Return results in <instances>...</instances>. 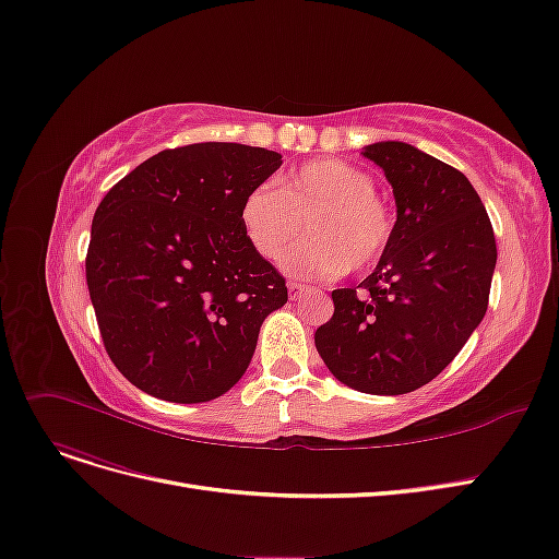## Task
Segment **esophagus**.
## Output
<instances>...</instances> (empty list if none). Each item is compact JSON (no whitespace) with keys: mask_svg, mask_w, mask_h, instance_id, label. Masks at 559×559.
Wrapping results in <instances>:
<instances>
[{"mask_svg":"<svg viewBox=\"0 0 559 559\" xmlns=\"http://www.w3.org/2000/svg\"><path fill=\"white\" fill-rule=\"evenodd\" d=\"M305 292H307V286H305V284L288 282V296H292V300H298Z\"/></svg>","mask_w":559,"mask_h":559,"instance_id":"34e87169","label":"esophagus"}]
</instances>
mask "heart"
Returning a JSON list of instances; mask_svg holds the SVG:
<instances>
[{
	"mask_svg": "<svg viewBox=\"0 0 559 559\" xmlns=\"http://www.w3.org/2000/svg\"><path fill=\"white\" fill-rule=\"evenodd\" d=\"M245 236L267 261H280L307 226V238L286 259L298 277L335 280L370 271L393 238L389 205L370 173L340 159H317L286 173L277 187L257 185L240 205Z\"/></svg>",
	"mask_w": 559,
	"mask_h": 559,
	"instance_id": "1",
	"label": "heart"
}]
</instances>
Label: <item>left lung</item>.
Wrapping results in <instances>:
<instances>
[{"label":"left lung","mask_w":559,"mask_h":559,"mask_svg":"<svg viewBox=\"0 0 559 559\" xmlns=\"http://www.w3.org/2000/svg\"><path fill=\"white\" fill-rule=\"evenodd\" d=\"M362 157L393 187V238L372 275L335 288V312L314 344L349 389L402 395L444 370L484 319L497 245L484 203L457 168L400 141L372 143Z\"/></svg>","instance_id":"obj_1"}]
</instances>
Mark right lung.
I'll return each mask as SVG.
<instances>
[{"instance_id":"add662e5","label":"right lung","mask_w":559,"mask_h":559,"mask_svg":"<svg viewBox=\"0 0 559 559\" xmlns=\"http://www.w3.org/2000/svg\"><path fill=\"white\" fill-rule=\"evenodd\" d=\"M282 166L273 150L194 143L133 168L99 203L85 275L110 360L180 404L224 395L254 356L286 282L249 245L240 205Z\"/></svg>"}]
</instances>
